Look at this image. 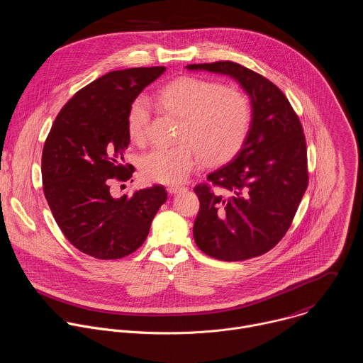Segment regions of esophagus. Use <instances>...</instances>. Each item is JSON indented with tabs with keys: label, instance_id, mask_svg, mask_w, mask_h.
<instances>
[{
	"label": "esophagus",
	"instance_id": "34e87169",
	"mask_svg": "<svg viewBox=\"0 0 363 363\" xmlns=\"http://www.w3.org/2000/svg\"><path fill=\"white\" fill-rule=\"evenodd\" d=\"M167 189H168V192H169V194H177V192L184 191V189H185V186H182V185H169Z\"/></svg>",
	"mask_w": 363,
	"mask_h": 363
}]
</instances>
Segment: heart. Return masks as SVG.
I'll return each instance as SVG.
<instances>
[{"instance_id":"b5f03b06","label":"heart","mask_w":363,"mask_h":363,"mask_svg":"<svg viewBox=\"0 0 363 363\" xmlns=\"http://www.w3.org/2000/svg\"><path fill=\"white\" fill-rule=\"evenodd\" d=\"M153 101L160 111L182 121L178 133L181 142L140 155L139 169L146 181L179 182L199 157L206 165L223 164L234 157L247 139L251 105L248 97L234 87L185 76L162 87ZM149 121V103L139 96L130 103L126 121L132 142H145Z\"/></svg>"}]
</instances>
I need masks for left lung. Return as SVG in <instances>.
I'll return each mask as SVG.
<instances>
[{
    "mask_svg": "<svg viewBox=\"0 0 363 363\" xmlns=\"http://www.w3.org/2000/svg\"><path fill=\"white\" fill-rule=\"evenodd\" d=\"M186 69L234 77L252 108L247 139L235 158L194 188L199 199L195 242L223 262L258 257L284 237L307 189L303 126L284 93L262 74L228 60Z\"/></svg>",
    "mask_w": 363,
    "mask_h": 363,
    "instance_id": "8db88e82",
    "label": "left lung"
}]
</instances>
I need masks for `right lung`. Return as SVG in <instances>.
I'll return each mask as SVG.
<instances>
[{
  "label": "right lung",
  "instance_id": "obj_1",
  "mask_svg": "<svg viewBox=\"0 0 363 363\" xmlns=\"http://www.w3.org/2000/svg\"><path fill=\"white\" fill-rule=\"evenodd\" d=\"M164 66L111 72L80 89L59 112L44 142L43 191L65 237L82 252L116 260L136 251L168 195L162 185L113 198V181L135 168L123 162L130 103Z\"/></svg>",
  "mask_w": 363,
  "mask_h": 363
}]
</instances>
